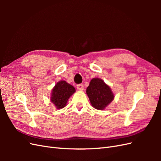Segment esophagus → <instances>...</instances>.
Instances as JSON below:
<instances>
[{"instance_id": "1", "label": "esophagus", "mask_w": 161, "mask_h": 161, "mask_svg": "<svg viewBox=\"0 0 161 161\" xmlns=\"http://www.w3.org/2000/svg\"><path fill=\"white\" fill-rule=\"evenodd\" d=\"M76 88L79 89V90H80V91H82V90H83L84 86H83V85H82V84H78L76 85Z\"/></svg>"}]
</instances>
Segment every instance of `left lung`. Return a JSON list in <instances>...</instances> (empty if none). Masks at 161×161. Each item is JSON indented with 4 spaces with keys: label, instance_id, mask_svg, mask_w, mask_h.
Wrapping results in <instances>:
<instances>
[{
    "label": "left lung",
    "instance_id": "left-lung-1",
    "mask_svg": "<svg viewBox=\"0 0 161 161\" xmlns=\"http://www.w3.org/2000/svg\"><path fill=\"white\" fill-rule=\"evenodd\" d=\"M86 92L92 107L99 110L105 109L114 97L110 87L103 80L95 78L91 80Z\"/></svg>",
    "mask_w": 161,
    "mask_h": 161
}]
</instances>
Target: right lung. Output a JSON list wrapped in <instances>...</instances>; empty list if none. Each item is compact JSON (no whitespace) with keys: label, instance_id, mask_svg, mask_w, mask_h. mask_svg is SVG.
I'll return each instance as SVG.
<instances>
[{"label":"right lung","instance_id":"1","mask_svg":"<svg viewBox=\"0 0 161 161\" xmlns=\"http://www.w3.org/2000/svg\"><path fill=\"white\" fill-rule=\"evenodd\" d=\"M75 92L74 86L64 80H61L52 89L51 101L57 109H62L66 106L68 99Z\"/></svg>","mask_w":161,"mask_h":161}]
</instances>
